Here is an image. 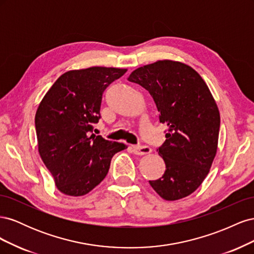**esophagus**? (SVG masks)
Listing matches in <instances>:
<instances>
[{"mask_svg":"<svg viewBox=\"0 0 254 254\" xmlns=\"http://www.w3.org/2000/svg\"><path fill=\"white\" fill-rule=\"evenodd\" d=\"M131 150L134 155H137V156L148 155V153L151 152V148L148 147V146H132Z\"/></svg>","mask_w":254,"mask_h":254,"instance_id":"esophagus-1","label":"esophagus"}]
</instances>
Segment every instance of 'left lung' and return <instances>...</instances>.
I'll return each mask as SVG.
<instances>
[{"mask_svg":"<svg viewBox=\"0 0 254 254\" xmlns=\"http://www.w3.org/2000/svg\"><path fill=\"white\" fill-rule=\"evenodd\" d=\"M128 80L149 92L160 123L168 128L157 149L164 175L149 184L168 201L190 195L209 174L217 151L220 115L209 88L194 68L172 60L136 68Z\"/></svg>","mask_w":254,"mask_h":254,"instance_id":"left-lung-1","label":"left lung"}]
</instances>
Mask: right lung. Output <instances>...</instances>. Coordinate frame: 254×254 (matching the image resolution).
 <instances>
[{
  "mask_svg": "<svg viewBox=\"0 0 254 254\" xmlns=\"http://www.w3.org/2000/svg\"><path fill=\"white\" fill-rule=\"evenodd\" d=\"M126 72V68L105 66L68 71L55 81L38 107V149L61 193L88 194L105 179L115 153L127 148L92 133L101 119L104 91Z\"/></svg>",
  "mask_w": 254,
  "mask_h": 254,
  "instance_id": "obj_1",
  "label": "right lung"
}]
</instances>
